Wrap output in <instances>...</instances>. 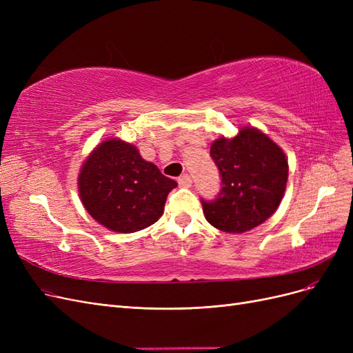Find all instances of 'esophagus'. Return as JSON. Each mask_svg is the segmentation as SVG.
<instances>
[{
    "instance_id": "34e87169",
    "label": "esophagus",
    "mask_w": 353,
    "mask_h": 353,
    "mask_svg": "<svg viewBox=\"0 0 353 353\" xmlns=\"http://www.w3.org/2000/svg\"><path fill=\"white\" fill-rule=\"evenodd\" d=\"M191 183H193V181H191V178H190L188 174L181 175V176L178 178V184H179L181 187H184V188H188V187L191 185Z\"/></svg>"
}]
</instances>
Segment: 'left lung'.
<instances>
[{"label": "left lung", "mask_w": 353, "mask_h": 353, "mask_svg": "<svg viewBox=\"0 0 353 353\" xmlns=\"http://www.w3.org/2000/svg\"><path fill=\"white\" fill-rule=\"evenodd\" d=\"M210 156L223 187L218 199L201 200L206 221L230 234L261 225L284 197L288 163L283 148L258 128L243 126L236 137L213 141Z\"/></svg>", "instance_id": "8db88e82"}]
</instances>
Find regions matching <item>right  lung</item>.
I'll list each match as a JSON object with an SVG mask.
<instances>
[{
	"label": "right lung",
	"mask_w": 353,
	"mask_h": 353,
	"mask_svg": "<svg viewBox=\"0 0 353 353\" xmlns=\"http://www.w3.org/2000/svg\"><path fill=\"white\" fill-rule=\"evenodd\" d=\"M176 181L144 160L138 148L119 138L100 143L78 175L83 208L100 225L130 234L150 227L163 215Z\"/></svg>",
	"instance_id": "obj_1"
}]
</instances>
